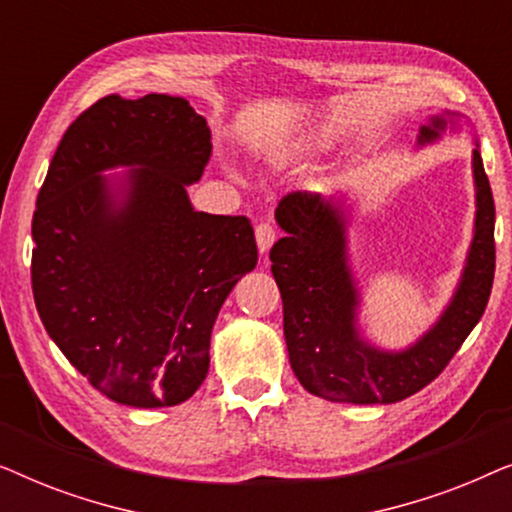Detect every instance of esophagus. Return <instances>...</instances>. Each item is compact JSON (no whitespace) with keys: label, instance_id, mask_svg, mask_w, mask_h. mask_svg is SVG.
Segmentation results:
<instances>
[{"label":"esophagus","instance_id":"obj_1","mask_svg":"<svg viewBox=\"0 0 512 512\" xmlns=\"http://www.w3.org/2000/svg\"><path fill=\"white\" fill-rule=\"evenodd\" d=\"M275 240H277L275 228H272L270 223H258V226H256V244H258V251H261V254H268L272 244H275Z\"/></svg>","mask_w":512,"mask_h":512}]
</instances>
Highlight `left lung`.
<instances>
[{
    "label": "left lung",
    "instance_id": "obj_1",
    "mask_svg": "<svg viewBox=\"0 0 512 512\" xmlns=\"http://www.w3.org/2000/svg\"><path fill=\"white\" fill-rule=\"evenodd\" d=\"M468 116L440 111L417 135V149L454 135ZM471 170L475 219L464 270L440 317L401 349L368 340L361 326V286L349 261V209L321 193H289L275 209L284 237L270 251L284 303V338L298 382L333 403H398L436 380L485 312L494 282V198L480 144Z\"/></svg>",
    "mask_w": 512,
    "mask_h": 512
}]
</instances>
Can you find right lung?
Instances as JSON below:
<instances>
[{
    "label": "right lung",
    "instance_id": "obj_1",
    "mask_svg": "<svg viewBox=\"0 0 512 512\" xmlns=\"http://www.w3.org/2000/svg\"><path fill=\"white\" fill-rule=\"evenodd\" d=\"M209 156L207 121L184 97L107 95L48 167L32 219L34 303L69 363L116 403L188 401L209 373L223 300L256 268L251 223L188 198Z\"/></svg>",
    "mask_w": 512,
    "mask_h": 512
}]
</instances>
